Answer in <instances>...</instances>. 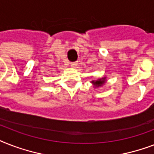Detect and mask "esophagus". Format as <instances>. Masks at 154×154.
<instances>
[{
  "instance_id": "obj_1",
  "label": "esophagus",
  "mask_w": 154,
  "mask_h": 154,
  "mask_svg": "<svg viewBox=\"0 0 154 154\" xmlns=\"http://www.w3.org/2000/svg\"><path fill=\"white\" fill-rule=\"evenodd\" d=\"M77 64H78V62H77V61H75V62L70 63V65H71L72 67H76V66L77 65Z\"/></svg>"
}]
</instances>
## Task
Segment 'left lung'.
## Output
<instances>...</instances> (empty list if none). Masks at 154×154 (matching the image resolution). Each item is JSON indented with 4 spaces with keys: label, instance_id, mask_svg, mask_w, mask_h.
<instances>
[{
    "label": "left lung",
    "instance_id": "left-lung-1",
    "mask_svg": "<svg viewBox=\"0 0 154 154\" xmlns=\"http://www.w3.org/2000/svg\"><path fill=\"white\" fill-rule=\"evenodd\" d=\"M93 83H94V85H96V86H101V85L105 82V79H100L98 81H96V82H92Z\"/></svg>",
    "mask_w": 154,
    "mask_h": 154
}]
</instances>
